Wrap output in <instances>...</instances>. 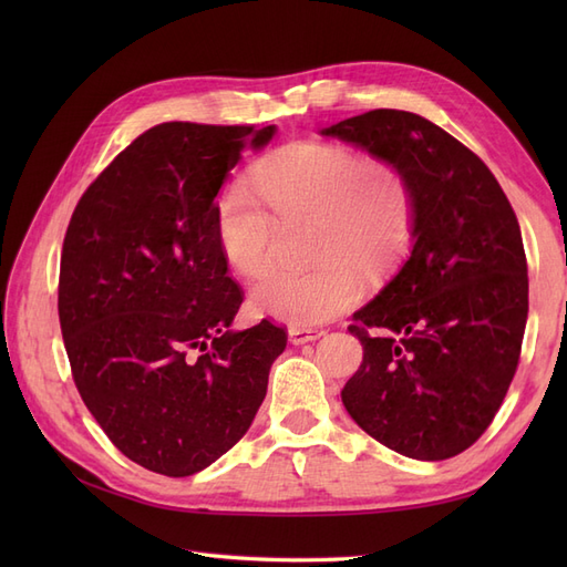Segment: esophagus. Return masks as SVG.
<instances>
[{"instance_id":"1","label":"esophagus","mask_w":567,"mask_h":567,"mask_svg":"<svg viewBox=\"0 0 567 567\" xmlns=\"http://www.w3.org/2000/svg\"><path fill=\"white\" fill-rule=\"evenodd\" d=\"M321 336H326V331L323 329H290L288 331V338H290V342H293V346H305V342H312V340H319Z\"/></svg>"}]
</instances>
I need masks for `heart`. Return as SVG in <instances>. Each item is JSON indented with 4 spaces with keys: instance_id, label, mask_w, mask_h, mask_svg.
Listing matches in <instances>:
<instances>
[{
    "instance_id": "heart-1",
    "label": "heart",
    "mask_w": 567,
    "mask_h": 567,
    "mask_svg": "<svg viewBox=\"0 0 567 567\" xmlns=\"http://www.w3.org/2000/svg\"><path fill=\"white\" fill-rule=\"evenodd\" d=\"M248 188L236 186L217 215V241L227 265L244 279H260L274 262L279 219H315L312 271H274L250 293L271 319L307 329L350 310L364 293V267L385 274L414 236V194L398 167L354 148L296 142L269 153L252 169ZM275 215L271 216L270 213Z\"/></svg>"
}]
</instances>
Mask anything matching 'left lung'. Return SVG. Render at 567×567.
I'll use <instances>...</instances> for the list:
<instances>
[{"label":"left lung","instance_id":"8db88e82","mask_svg":"<svg viewBox=\"0 0 567 567\" xmlns=\"http://www.w3.org/2000/svg\"><path fill=\"white\" fill-rule=\"evenodd\" d=\"M321 134L398 167L416 208L409 260L352 317L364 359L342 404L388 450L452 458L487 431L518 367L527 262L516 213L489 167L416 113L375 109Z\"/></svg>","mask_w":567,"mask_h":567}]
</instances>
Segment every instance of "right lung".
<instances>
[{
  "mask_svg": "<svg viewBox=\"0 0 567 567\" xmlns=\"http://www.w3.org/2000/svg\"><path fill=\"white\" fill-rule=\"evenodd\" d=\"M277 125L163 123L101 173L68 225L59 319L82 402L140 466L186 477L246 435L286 331L231 329L244 290L215 203Z\"/></svg>",
  "mask_w": 567,
  "mask_h": 567,
  "instance_id": "right-lung-1",
  "label": "right lung"
}]
</instances>
